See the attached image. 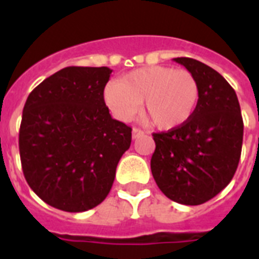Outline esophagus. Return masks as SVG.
Segmentation results:
<instances>
[{"label":"esophagus","mask_w":259,"mask_h":259,"mask_svg":"<svg viewBox=\"0 0 259 259\" xmlns=\"http://www.w3.org/2000/svg\"><path fill=\"white\" fill-rule=\"evenodd\" d=\"M132 134H133L134 140H137V138L142 137V136L145 134V132H144V130H141V129H138V127H134L133 132H132Z\"/></svg>","instance_id":"34e87169"}]
</instances>
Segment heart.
Returning a JSON list of instances; mask_svg holds the SVG:
<instances>
[{"label": "heart", "mask_w": 259, "mask_h": 259, "mask_svg": "<svg viewBox=\"0 0 259 259\" xmlns=\"http://www.w3.org/2000/svg\"><path fill=\"white\" fill-rule=\"evenodd\" d=\"M103 98L119 121L132 119L144 101V115L150 123L160 130H170L191 119L199 105L200 89L188 71L150 66L132 71L119 82L107 83Z\"/></svg>", "instance_id": "1"}]
</instances>
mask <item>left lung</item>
Masks as SVG:
<instances>
[{
  "label": "left lung",
  "instance_id": "left-lung-1",
  "mask_svg": "<svg viewBox=\"0 0 259 259\" xmlns=\"http://www.w3.org/2000/svg\"><path fill=\"white\" fill-rule=\"evenodd\" d=\"M199 83L200 98L188 122L154 133L150 169L170 200L203 204L226 188L238 168L243 121L237 94L219 72L191 58H175Z\"/></svg>",
  "mask_w": 259,
  "mask_h": 259
}]
</instances>
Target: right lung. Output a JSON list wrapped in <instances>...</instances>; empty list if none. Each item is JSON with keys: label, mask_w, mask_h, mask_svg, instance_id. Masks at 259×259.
<instances>
[{"label": "right lung", "mask_w": 259, "mask_h": 259, "mask_svg": "<svg viewBox=\"0 0 259 259\" xmlns=\"http://www.w3.org/2000/svg\"><path fill=\"white\" fill-rule=\"evenodd\" d=\"M109 67H66L29 94L18 136L26 183L47 204L83 212L113 187L132 127L111 118L103 90Z\"/></svg>", "instance_id": "add662e5"}]
</instances>
